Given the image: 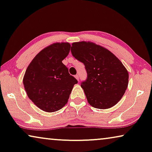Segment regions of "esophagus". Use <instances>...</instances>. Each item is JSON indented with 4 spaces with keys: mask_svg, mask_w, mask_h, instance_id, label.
Segmentation results:
<instances>
[{
    "mask_svg": "<svg viewBox=\"0 0 152 152\" xmlns=\"http://www.w3.org/2000/svg\"><path fill=\"white\" fill-rule=\"evenodd\" d=\"M74 77H75V78L77 79V80L79 81V76L78 75H75L74 76Z\"/></svg>",
    "mask_w": 152,
    "mask_h": 152,
    "instance_id": "1",
    "label": "esophagus"
}]
</instances>
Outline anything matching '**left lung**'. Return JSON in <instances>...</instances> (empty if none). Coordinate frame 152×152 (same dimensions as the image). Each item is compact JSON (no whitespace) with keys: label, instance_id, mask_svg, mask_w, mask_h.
I'll return each instance as SVG.
<instances>
[{"label":"left lung","instance_id":"1","mask_svg":"<svg viewBox=\"0 0 152 152\" xmlns=\"http://www.w3.org/2000/svg\"><path fill=\"white\" fill-rule=\"evenodd\" d=\"M72 46V55L83 63L87 72L81 87L88 102L99 109L113 107L128 87V70L114 54L95 43L74 42Z\"/></svg>","mask_w":152,"mask_h":152}]
</instances>
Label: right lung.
Returning a JSON list of instances; mask_svg holds the SVG:
<instances>
[{
	"mask_svg": "<svg viewBox=\"0 0 152 152\" xmlns=\"http://www.w3.org/2000/svg\"><path fill=\"white\" fill-rule=\"evenodd\" d=\"M67 42L54 43L41 50L26 70L23 85L28 98L44 111L52 113L66 104L78 83L62 61L68 55Z\"/></svg>",
	"mask_w": 152,
	"mask_h": 152,
	"instance_id": "1",
	"label": "right lung"
}]
</instances>
